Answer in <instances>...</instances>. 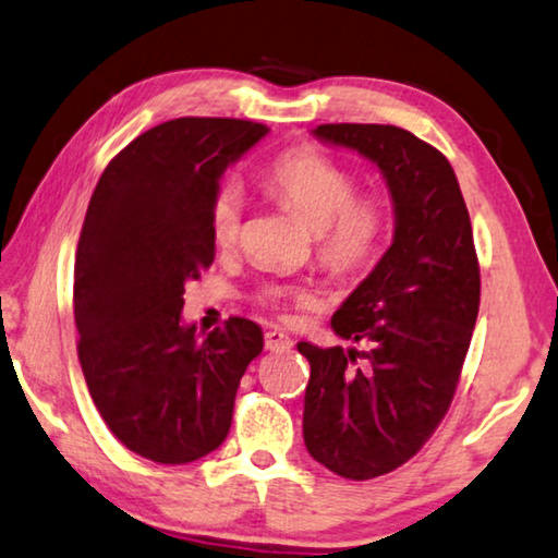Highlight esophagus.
I'll use <instances>...</instances> for the list:
<instances>
[{"instance_id":"1","label":"esophagus","mask_w":558,"mask_h":558,"mask_svg":"<svg viewBox=\"0 0 558 558\" xmlns=\"http://www.w3.org/2000/svg\"><path fill=\"white\" fill-rule=\"evenodd\" d=\"M265 348H268V350H290V348H293V340H290L288 332H282V330H268V332H265Z\"/></svg>"}]
</instances>
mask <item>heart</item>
Wrapping results in <instances>:
<instances>
[{
  "label": "heart",
  "mask_w": 558,
  "mask_h": 558,
  "mask_svg": "<svg viewBox=\"0 0 558 558\" xmlns=\"http://www.w3.org/2000/svg\"><path fill=\"white\" fill-rule=\"evenodd\" d=\"M263 185L286 201L303 223L315 231L317 253L327 268L352 272L377 258L390 231V210L377 196H355L357 181L348 168L330 161L315 148H293L278 156L263 171ZM245 193L241 183L223 181L208 210L210 235L218 245H233L241 235ZM265 305L282 300L307 303L311 295L300 288L268 286L260 293Z\"/></svg>",
  "instance_id": "1"
}]
</instances>
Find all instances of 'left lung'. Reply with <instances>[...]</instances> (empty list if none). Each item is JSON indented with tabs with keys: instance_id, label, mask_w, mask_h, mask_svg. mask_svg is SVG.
<instances>
[{
	"instance_id": "1",
	"label": "left lung",
	"mask_w": 558,
	"mask_h": 558,
	"mask_svg": "<svg viewBox=\"0 0 558 558\" xmlns=\"http://www.w3.org/2000/svg\"><path fill=\"white\" fill-rule=\"evenodd\" d=\"M313 136L373 161L395 214L392 245L330 320L369 350L298 342L311 362L307 452L362 482L417 454L449 410L480 313V263L457 175L437 148L383 123H325Z\"/></svg>"
}]
</instances>
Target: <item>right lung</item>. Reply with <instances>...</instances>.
<instances>
[{"mask_svg": "<svg viewBox=\"0 0 558 558\" xmlns=\"http://www.w3.org/2000/svg\"><path fill=\"white\" fill-rule=\"evenodd\" d=\"M268 126L173 119L131 141L88 201L74 263L78 362L121 445L158 464H189L231 429L263 330L231 317L208 335L183 320L185 282L216 258L208 210L220 175Z\"/></svg>", "mask_w": 558, "mask_h": 558, "instance_id": "obj_1", "label": "right lung"}]
</instances>
